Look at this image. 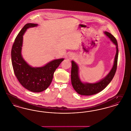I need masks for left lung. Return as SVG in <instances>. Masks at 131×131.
<instances>
[{
	"label": "left lung",
	"mask_w": 131,
	"mask_h": 131,
	"mask_svg": "<svg viewBox=\"0 0 131 131\" xmlns=\"http://www.w3.org/2000/svg\"><path fill=\"white\" fill-rule=\"evenodd\" d=\"M104 34L107 36L111 41L116 45V53L115 56L113 67L110 72L102 79L96 83H91L81 81L79 76V67L73 61H71V81L72 85L76 92L81 95L91 96L96 94L103 90L112 80L117 69L118 57V44L116 38L110 33L104 31Z\"/></svg>",
	"instance_id": "8db88e82"
}]
</instances>
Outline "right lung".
<instances>
[{"label":"right lung","instance_id":"right-lung-1","mask_svg":"<svg viewBox=\"0 0 131 131\" xmlns=\"http://www.w3.org/2000/svg\"><path fill=\"white\" fill-rule=\"evenodd\" d=\"M38 24L28 23L17 36L11 50V60L14 73L21 85L32 92H41L46 89L52 81L54 73L64 59H56L41 67H32L23 59L21 49L23 35L27 29Z\"/></svg>","mask_w":131,"mask_h":131}]
</instances>
